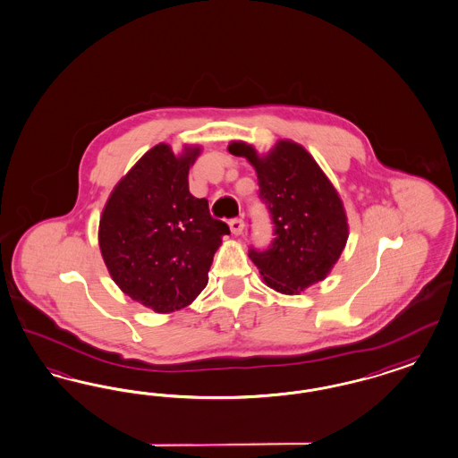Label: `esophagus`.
Listing matches in <instances>:
<instances>
[{
  "label": "esophagus",
  "mask_w": 458,
  "mask_h": 458,
  "mask_svg": "<svg viewBox=\"0 0 458 458\" xmlns=\"http://www.w3.org/2000/svg\"><path fill=\"white\" fill-rule=\"evenodd\" d=\"M228 225H230V230H232L233 235H240L243 232V228H245V223H243V220H240V218L230 220Z\"/></svg>",
  "instance_id": "esophagus-1"
}]
</instances>
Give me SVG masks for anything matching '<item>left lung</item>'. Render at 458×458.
<instances>
[{
    "label": "left lung",
    "instance_id": "obj_1",
    "mask_svg": "<svg viewBox=\"0 0 458 458\" xmlns=\"http://www.w3.org/2000/svg\"><path fill=\"white\" fill-rule=\"evenodd\" d=\"M228 151L254 165L259 199L275 225L271 245L249 250L266 284L296 294L322 281L348 242L344 206L322 168L305 148L288 140L277 141L266 157L242 141L230 143Z\"/></svg>",
    "mask_w": 458,
    "mask_h": 458
}]
</instances>
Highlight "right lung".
I'll use <instances>...</instances> for the list:
<instances>
[{
  "label": "right lung",
  "mask_w": 458,
  "mask_h": 458,
  "mask_svg": "<svg viewBox=\"0 0 458 458\" xmlns=\"http://www.w3.org/2000/svg\"><path fill=\"white\" fill-rule=\"evenodd\" d=\"M199 147L175 157L165 143L147 151L110 194L98 225V245L115 284L157 313L191 305L208 284V271L225 221L206 199L189 192V166Z\"/></svg>",
  "instance_id": "1"
}]
</instances>
